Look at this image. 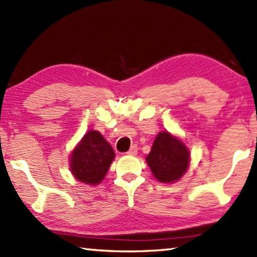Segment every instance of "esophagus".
I'll use <instances>...</instances> for the list:
<instances>
[{"instance_id": "1", "label": "esophagus", "mask_w": 257, "mask_h": 257, "mask_svg": "<svg viewBox=\"0 0 257 257\" xmlns=\"http://www.w3.org/2000/svg\"><path fill=\"white\" fill-rule=\"evenodd\" d=\"M137 153H138V147L136 145H134V146H132V147H130V149H129V152L127 153V155H129V156H135V155H137Z\"/></svg>"}]
</instances>
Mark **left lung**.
Masks as SVG:
<instances>
[{
    "instance_id": "obj_1",
    "label": "left lung",
    "mask_w": 257,
    "mask_h": 257,
    "mask_svg": "<svg viewBox=\"0 0 257 257\" xmlns=\"http://www.w3.org/2000/svg\"><path fill=\"white\" fill-rule=\"evenodd\" d=\"M146 163L159 183L174 184L183 178L189 168V148L179 136L164 130L156 136Z\"/></svg>"
}]
</instances>
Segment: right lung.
Returning a JSON list of instances; mask_svg holds the SVG:
<instances>
[{
    "mask_svg": "<svg viewBox=\"0 0 257 257\" xmlns=\"http://www.w3.org/2000/svg\"><path fill=\"white\" fill-rule=\"evenodd\" d=\"M115 157L113 149L98 130L90 129L70 153L74 179L89 186L101 184Z\"/></svg>",
    "mask_w": 257,
    "mask_h": 257,
    "instance_id": "add662e5",
    "label": "right lung"
}]
</instances>
